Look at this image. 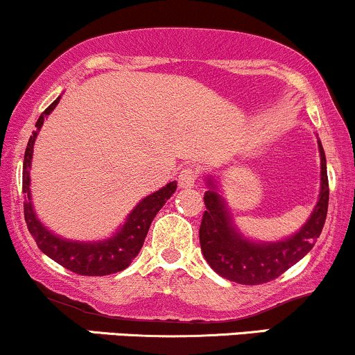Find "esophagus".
<instances>
[{
	"instance_id": "1",
	"label": "esophagus",
	"mask_w": 355,
	"mask_h": 355,
	"mask_svg": "<svg viewBox=\"0 0 355 355\" xmlns=\"http://www.w3.org/2000/svg\"><path fill=\"white\" fill-rule=\"evenodd\" d=\"M196 179H198V171L194 169V167H184V169L179 173L178 182L182 189H188V188H193Z\"/></svg>"
}]
</instances>
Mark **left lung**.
I'll return each mask as SVG.
<instances>
[{"label":"left lung","mask_w":355,"mask_h":355,"mask_svg":"<svg viewBox=\"0 0 355 355\" xmlns=\"http://www.w3.org/2000/svg\"><path fill=\"white\" fill-rule=\"evenodd\" d=\"M322 161L320 196L308 222L291 237L277 242H252L237 230L223 198L213 179H208L205 207L200 227L201 252L216 274L239 284H264L279 277L284 270L301 261L311 249L323 230L329 209V176L327 159L318 140Z\"/></svg>","instance_id":"obj_1"}]
</instances>
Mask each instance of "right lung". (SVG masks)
Segmentation results:
<instances>
[{
    "instance_id": "obj_1",
    "label": "right lung",
    "mask_w": 355,
    "mask_h": 355,
    "mask_svg": "<svg viewBox=\"0 0 355 355\" xmlns=\"http://www.w3.org/2000/svg\"><path fill=\"white\" fill-rule=\"evenodd\" d=\"M60 96L42 113L37 120V132L40 130L44 120L51 115L52 110L55 108ZM37 132L30 135L28 144H26L25 157H24V193H25V222L28 232L35 239L37 245L45 255L60 264L62 268L72 270L81 276H106V274L120 272L130 266V262L137 257L144 245V240L147 237V232L150 228L152 220L157 215L166 201L176 191V181L169 182L159 191L148 194L144 198L135 208L132 209L130 215L127 216V222L118 228L113 237L101 240V242H76V240L60 239L54 235L51 230L40 223L37 218L35 211L32 207V194H30V166H32L33 144H35Z\"/></svg>"
}]
</instances>
